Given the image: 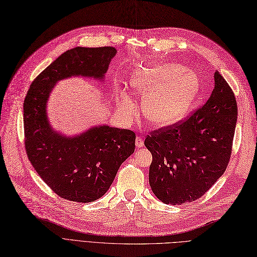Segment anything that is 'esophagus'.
Returning a JSON list of instances; mask_svg holds the SVG:
<instances>
[{
	"instance_id": "obj_1",
	"label": "esophagus",
	"mask_w": 257,
	"mask_h": 257,
	"mask_svg": "<svg viewBox=\"0 0 257 257\" xmlns=\"http://www.w3.org/2000/svg\"><path fill=\"white\" fill-rule=\"evenodd\" d=\"M136 146L137 147H143L144 146V140L142 139V137H138L136 139Z\"/></svg>"
}]
</instances>
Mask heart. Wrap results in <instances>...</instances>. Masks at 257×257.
Masks as SVG:
<instances>
[{
  "mask_svg": "<svg viewBox=\"0 0 257 257\" xmlns=\"http://www.w3.org/2000/svg\"><path fill=\"white\" fill-rule=\"evenodd\" d=\"M134 93L143 100L145 117L156 126H168L183 118L200 89V79L178 64H155L139 68L131 78ZM118 110L127 118L137 106L122 90L117 93Z\"/></svg>",
  "mask_w": 257,
  "mask_h": 257,
  "instance_id": "1",
  "label": "heart"
}]
</instances>
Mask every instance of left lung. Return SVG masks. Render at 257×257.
Returning <instances> with one entry per match:
<instances>
[{"label":"left lung","instance_id":"obj_1","mask_svg":"<svg viewBox=\"0 0 257 257\" xmlns=\"http://www.w3.org/2000/svg\"><path fill=\"white\" fill-rule=\"evenodd\" d=\"M237 114L234 92L216 71L210 98L191 116L146 137L144 144L153 155L150 185L161 202H193L223 175L230 159Z\"/></svg>","mask_w":257,"mask_h":257}]
</instances>
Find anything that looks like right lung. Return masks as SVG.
<instances>
[{"label": "right lung", "instance_id": "add662e5", "mask_svg": "<svg viewBox=\"0 0 257 257\" xmlns=\"http://www.w3.org/2000/svg\"><path fill=\"white\" fill-rule=\"evenodd\" d=\"M113 47H76L64 52L32 82L23 103L24 147L40 178L59 196L79 203L101 197L116 173L136 150V134L99 126L73 138L50 127L46 103L57 81L71 76L102 79Z\"/></svg>", "mask_w": 257, "mask_h": 257}]
</instances>
